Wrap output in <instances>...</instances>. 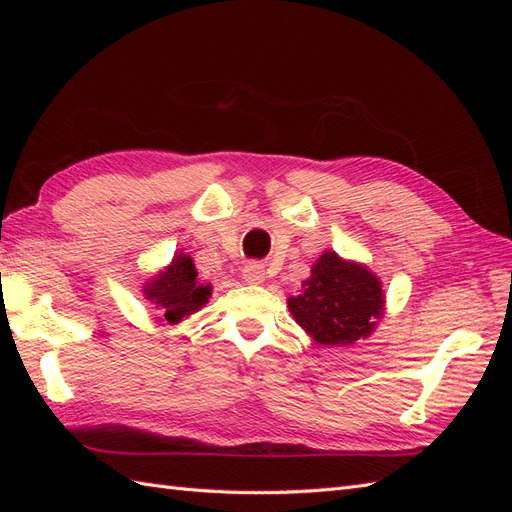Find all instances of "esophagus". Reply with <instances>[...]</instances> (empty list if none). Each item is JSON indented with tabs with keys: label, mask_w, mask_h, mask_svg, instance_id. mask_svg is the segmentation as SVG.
<instances>
[{
	"label": "esophagus",
	"mask_w": 512,
	"mask_h": 512,
	"mask_svg": "<svg viewBox=\"0 0 512 512\" xmlns=\"http://www.w3.org/2000/svg\"><path fill=\"white\" fill-rule=\"evenodd\" d=\"M243 280L247 284H262L265 282V267L260 262H247L243 267Z\"/></svg>",
	"instance_id": "esophagus-1"
}]
</instances>
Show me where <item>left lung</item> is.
Returning <instances> with one entry per match:
<instances>
[{
    "mask_svg": "<svg viewBox=\"0 0 512 512\" xmlns=\"http://www.w3.org/2000/svg\"><path fill=\"white\" fill-rule=\"evenodd\" d=\"M290 314L322 346H350L376 329L384 314L378 277L359 262L324 252L301 292L288 299Z\"/></svg>",
    "mask_w": 512,
    "mask_h": 512,
    "instance_id": "left-lung-1",
    "label": "left lung"
}]
</instances>
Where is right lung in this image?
Listing matches in <instances>:
<instances>
[{"label":"right lung","instance_id":"right-lung-1","mask_svg":"<svg viewBox=\"0 0 512 512\" xmlns=\"http://www.w3.org/2000/svg\"><path fill=\"white\" fill-rule=\"evenodd\" d=\"M145 299L160 309V322L177 324L196 314L211 297V286L198 282V271L188 254H175L173 262L145 284Z\"/></svg>","mask_w":512,"mask_h":512}]
</instances>
